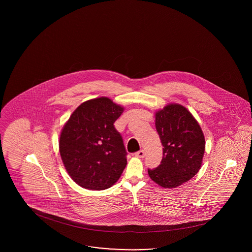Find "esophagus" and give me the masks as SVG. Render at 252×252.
Segmentation results:
<instances>
[{
  "label": "esophagus",
  "mask_w": 252,
  "mask_h": 252,
  "mask_svg": "<svg viewBox=\"0 0 252 252\" xmlns=\"http://www.w3.org/2000/svg\"><path fill=\"white\" fill-rule=\"evenodd\" d=\"M135 156L139 157V158H144L145 156V152H144V150H140V151H138V152H136L135 153Z\"/></svg>",
  "instance_id": "esophagus-1"
}]
</instances>
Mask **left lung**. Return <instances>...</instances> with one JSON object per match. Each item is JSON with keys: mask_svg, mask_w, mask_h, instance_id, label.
Here are the masks:
<instances>
[{"mask_svg": "<svg viewBox=\"0 0 252 252\" xmlns=\"http://www.w3.org/2000/svg\"><path fill=\"white\" fill-rule=\"evenodd\" d=\"M155 124L163 154L160 164L148 169V175L163 188H176L200 169L205 151L203 132L191 112L179 104L158 111Z\"/></svg>", "mask_w": 252, "mask_h": 252, "instance_id": "obj_1", "label": "left lung"}]
</instances>
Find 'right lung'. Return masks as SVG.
Returning a JSON list of instances; mask_svg holds the SVG:
<instances>
[{
  "instance_id": "1",
  "label": "right lung",
  "mask_w": 252,
  "mask_h": 252,
  "mask_svg": "<svg viewBox=\"0 0 252 252\" xmlns=\"http://www.w3.org/2000/svg\"><path fill=\"white\" fill-rule=\"evenodd\" d=\"M123 111L107 97L92 99L76 108L62 128V161L72 180L85 189H108L126 168L127 152L114 126Z\"/></svg>"
}]
</instances>
